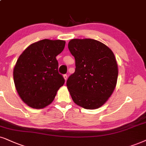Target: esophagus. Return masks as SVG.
<instances>
[{"label":"esophagus","instance_id":"obj_1","mask_svg":"<svg viewBox=\"0 0 146 146\" xmlns=\"http://www.w3.org/2000/svg\"><path fill=\"white\" fill-rule=\"evenodd\" d=\"M63 77H64V80H67V78H68V77H67V75H63Z\"/></svg>","mask_w":146,"mask_h":146}]
</instances>
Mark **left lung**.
<instances>
[{"label": "left lung", "instance_id": "1", "mask_svg": "<svg viewBox=\"0 0 146 146\" xmlns=\"http://www.w3.org/2000/svg\"><path fill=\"white\" fill-rule=\"evenodd\" d=\"M68 48L75 59V71L67 82L73 102L86 109L104 105L117 86L118 64L111 49L98 40L72 39Z\"/></svg>", "mask_w": 146, "mask_h": 146}]
</instances>
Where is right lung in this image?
I'll use <instances>...</instances> for the list:
<instances>
[{"mask_svg": "<svg viewBox=\"0 0 146 146\" xmlns=\"http://www.w3.org/2000/svg\"><path fill=\"white\" fill-rule=\"evenodd\" d=\"M64 46V40H42L30 44L18 58L13 69L14 84L28 106L41 109L48 106L63 86L56 56Z\"/></svg>", "mask_w": 146, "mask_h": 146, "instance_id": "right-lung-1", "label": "right lung"}]
</instances>
